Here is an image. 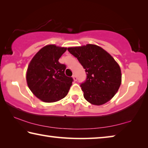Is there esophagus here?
<instances>
[{"instance_id":"obj_1","label":"esophagus","mask_w":148,"mask_h":148,"mask_svg":"<svg viewBox=\"0 0 148 148\" xmlns=\"http://www.w3.org/2000/svg\"><path fill=\"white\" fill-rule=\"evenodd\" d=\"M72 77H73V79H74V81H77V77H76V75H73V76H72Z\"/></svg>"}]
</instances>
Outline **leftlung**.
Returning <instances> with one entry per match:
<instances>
[{
    "mask_svg": "<svg viewBox=\"0 0 148 148\" xmlns=\"http://www.w3.org/2000/svg\"><path fill=\"white\" fill-rule=\"evenodd\" d=\"M68 51L86 69L87 78L80 85L85 99L99 106L113 98L121 83V69L113 57L93 44L69 47Z\"/></svg>",
    "mask_w": 148,
    "mask_h": 148,
    "instance_id": "obj_1",
    "label": "left lung"
}]
</instances>
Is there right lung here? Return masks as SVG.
Returning <instances> with one entry per match:
<instances>
[{
    "label": "right lung",
    "mask_w": 148,
    "mask_h": 148,
    "mask_svg": "<svg viewBox=\"0 0 148 148\" xmlns=\"http://www.w3.org/2000/svg\"><path fill=\"white\" fill-rule=\"evenodd\" d=\"M66 47L50 44L44 46L34 56L27 72L29 88L37 98L45 102H53L68 94L73 79L64 74L66 65L59 59Z\"/></svg>",
    "instance_id": "right-lung-1"
}]
</instances>
